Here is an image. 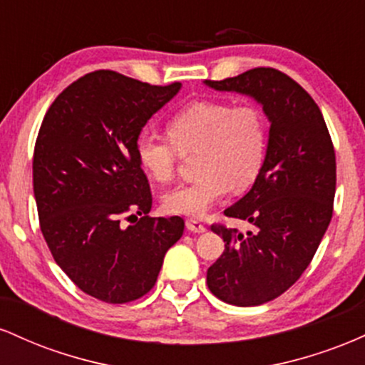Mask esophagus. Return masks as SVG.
<instances>
[{"instance_id": "esophagus-1", "label": "esophagus", "mask_w": 365, "mask_h": 365, "mask_svg": "<svg viewBox=\"0 0 365 365\" xmlns=\"http://www.w3.org/2000/svg\"><path fill=\"white\" fill-rule=\"evenodd\" d=\"M187 228L190 230V232H194V233H204V232H206V226H204V223H200L199 220H195V217H190V220H187Z\"/></svg>"}]
</instances>
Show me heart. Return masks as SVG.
<instances>
[{"label":"heart","mask_w":365,"mask_h":365,"mask_svg":"<svg viewBox=\"0 0 365 365\" xmlns=\"http://www.w3.org/2000/svg\"><path fill=\"white\" fill-rule=\"evenodd\" d=\"M166 133L142 132L137 158L150 178L171 183L178 171V153L197 150L199 178L165 195L166 211L173 215L204 216L230 188L244 192L252 187L266 159V120L252 104L194 101L171 116Z\"/></svg>","instance_id":"b5f03b06"}]
</instances>
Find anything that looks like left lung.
Returning <instances> with one entry per match:
<instances>
[{
    "instance_id": "8db88e82",
    "label": "left lung",
    "mask_w": 365,
    "mask_h": 365,
    "mask_svg": "<svg viewBox=\"0 0 365 365\" xmlns=\"http://www.w3.org/2000/svg\"><path fill=\"white\" fill-rule=\"evenodd\" d=\"M216 91L252 96L271 121L264 166L249 194L225 216L252 223L245 235L215 223L225 252L207 269V287L220 300L250 307L274 300L302 276L333 216L336 158L316 101L300 83L269 66L225 81Z\"/></svg>"
}]
</instances>
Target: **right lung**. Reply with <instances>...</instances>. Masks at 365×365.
I'll return each instance as SVG.
<instances>
[{
	"label": "right lung",
	"mask_w": 365,
	"mask_h": 365,
	"mask_svg": "<svg viewBox=\"0 0 365 365\" xmlns=\"http://www.w3.org/2000/svg\"><path fill=\"white\" fill-rule=\"evenodd\" d=\"M180 91L96 70L54 99L36 139L32 177L43 237L54 261L106 304L140 299L183 235L180 216L149 217L140 130ZM121 220H130L125 227Z\"/></svg>",
	"instance_id": "right-lung-1"
}]
</instances>
